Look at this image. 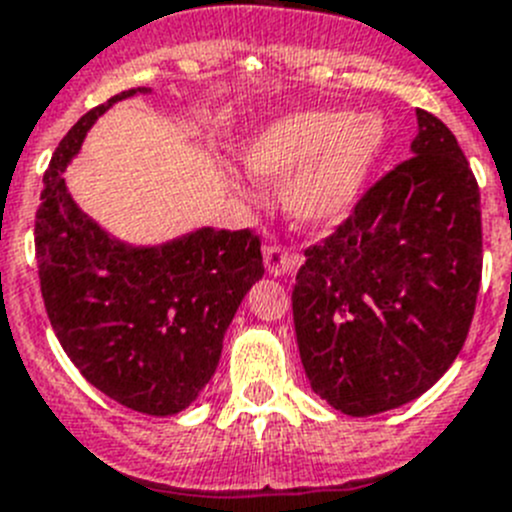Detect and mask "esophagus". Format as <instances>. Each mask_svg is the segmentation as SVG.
Wrapping results in <instances>:
<instances>
[{"label":"esophagus","instance_id":"esophagus-1","mask_svg":"<svg viewBox=\"0 0 512 512\" xmlns=\"http://www.w3.org/2000/svg\"><path fill=\"white\" fill-rule=\"evenodd\" d=\"M264 264H266V271H269L271 276H284V274H291V271L299 269L301 256H296V253H291V251H286V248L271 243V246H264Z\"/></svg>","mask_w":512,"mask_h":512}]
</instances>
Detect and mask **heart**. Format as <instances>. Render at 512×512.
<instances>
[{"instance_id": "heart-1", "label": "heart", "mask_w": 512, "mask_h": 512, "mask_svg": "<svg viewBox=\"0 0 512 512\" xmlns=\"http://www.w3.org/2000/svg\"><path fill=\"white\" fill-rule=\"evenodd\" d=\"M387 143L379 115L301 110L266 125L243 150L261 180H284V203L301 226H332L349 216Z\"/></svg>"}]
</instances>
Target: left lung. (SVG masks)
<instances>
[{
    "instance_id": "8db88e82",
    "label": "left lung",
    "mask_w": 512,
    "mask_h": 512,
    "mask_svg": "<svg viewBox=\"0 0 512 512\" xmlns=\"http://www.w3.org/2000/svg\"><path fill=\"white\" fill-rule=\"evenodd\" d=\"M304 256L291 306L311 389L352 417L427 392L465 344L483 276L478 180L450 128L417 110L412 158Z\"/></svg>"
}]
</instances>
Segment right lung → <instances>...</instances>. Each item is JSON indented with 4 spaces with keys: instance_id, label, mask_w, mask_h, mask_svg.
<instances>
[{
    "instance_id": "obj_1",
    "label": "right lung",
    "mask_w": 512,
    "mask_h": 512,
    "mask_svg": "<svg viewBox=\"0 0 512 512\" xmlns=\"http://www.w3.org/2000/svg\"><path fill=\"white\" fill-rule=\"evenodd\" d=\"M125 90L82 115L45 170L34 251L47 316L82 377L120 405L155 417L186 410L213 377L223 334L264 276L251 231H198L135 248L107 236L67 193V163Z\"/></svg>"
}]
</instances>
